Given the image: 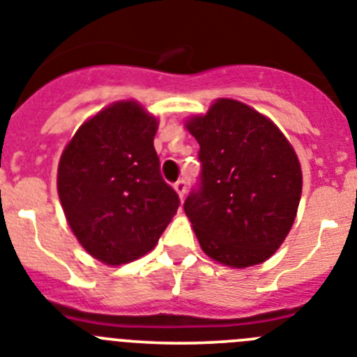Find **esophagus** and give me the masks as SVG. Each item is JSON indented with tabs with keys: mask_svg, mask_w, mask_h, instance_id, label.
<instances>
[{
	"mask_svg": "<svg viewBox=\"0 0 357 357\" xmlns=\"http://www.w3.org/2000/svg\"><path fill=\"white\" fill-rule=\"evenodd\" d=\"M174 190H176V194H178V196L183 199V196H185V192H187V183L183 181V179H179L178 183H174Z\"/></svg>",
	"mask_w": 357,
	"mask_h": 357,
	"instance_id": "esophagus-1",
	"label": "esophagus"
}]
</instances>
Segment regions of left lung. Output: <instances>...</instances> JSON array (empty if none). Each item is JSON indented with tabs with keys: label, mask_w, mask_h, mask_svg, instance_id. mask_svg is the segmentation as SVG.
<instances>
[{
	"label": "left lung",
	"mask_w": 357,
	"mask_h": 357,
	"mask_svg": "<svg viewBox=\"0 0 357 357\" xmlns=\"http://www.w3.org/2000/svg\"><path fill=\"white\" fill-rule=\"evenodd\" d=\"M185 127L199 144L201 188L185 201L199 246L228 268L262 264L286 241L302 197V167L271 119L217 98Z\"/></svg>",
	"instance_id": "8db88e82"
}]
</instances>
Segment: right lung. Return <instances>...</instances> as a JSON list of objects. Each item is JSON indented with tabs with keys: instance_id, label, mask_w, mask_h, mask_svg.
I'll return each mask as SVG.
<instances>
[{
	"instance_id": "1",
	"label": "right lung",
	"mask_w": 357,
	"mask_h": 357,
	"mask_svg": "<svg viewBox=\"0 0 357 357\" xmlns=\"http://www.w3.org/2000/svg\"><path fill=\"white\" fill-rule=\"evenodd\" d=\"M158 119L119 100L86 120L64 147L57 192L79 244L105 266L149 253L179 206L154 151Z\"/></svg>"
}]
</instances>
